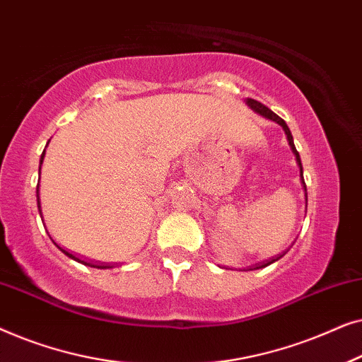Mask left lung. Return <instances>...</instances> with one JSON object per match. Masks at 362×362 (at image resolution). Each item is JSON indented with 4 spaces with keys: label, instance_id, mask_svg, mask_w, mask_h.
Returning <instances> with one entry per match:
<instances>
[{
    "label": "left lung",
    "instance_id": "obj_1",
    "mask_svg": "<svg viewBox=\"0 0 362 362\" xmlns=\"http://www.w3.org/2000/svg\"><path fill=\"white\" fill-rule=\"evenodd\" d=\"M247 103H249V107L254 108V110H255L257 113H260V115H264L265 118H270V120H274V122L279 123V125L284 127V130H285V133H286V138H288V143H290L291 150H293L295 156H296V161H298V165H300L301 177H303V168H301V160H300V155H298V151H296V148H295L293 136H291V133H290V128L286 127V123H285L284 118H280L279 115H276V113L272 112L269 107H265L264 103H260V102L254 100V98H249V100H247ZM303 185H305V181H303ZM305 189H306V186H305ZM284 255H285V252H284V254H281V255L276 257V259H272V260H269V262H264V264H260V265H255V269H264V267L270 265V264H274V262H276V260H279V259H281V257H284ZM255 269H249V270H255Z\"/></svg>",
    "mask_w": 362,
    "mask_h": 362
}]
</instances>
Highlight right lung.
Returning a JSON list of instances; mask_svg holds the SVG:
<instances>
[{
	"instance_id": "right-lung-1",
	"label": "right lung",
	"mask_w": 362,
	"mask_h": 362,
	"mask_svg": "<svg viewBox=\"0 0 362 362\" xmlns=\"http://www.w3.org/2000/svg\"><path fill=\"white\" fill-rule=\"evenodd\" d=\"M46 151V150H44ZM42 160H44V153L41 155V165H42ZM37 207L39 209H41V204H39V186H37ZM59 247V245H57ZM59 249H61L64 254H66L67 257H71V259H74V260H77V262H81V264H83V265H90V267H93V269H110V265H95V264H90V262H86V260H81V259H77L76 255H72L71 252H67V250H64L62 247H59Z\"/></svg>"
}]
</instances>
